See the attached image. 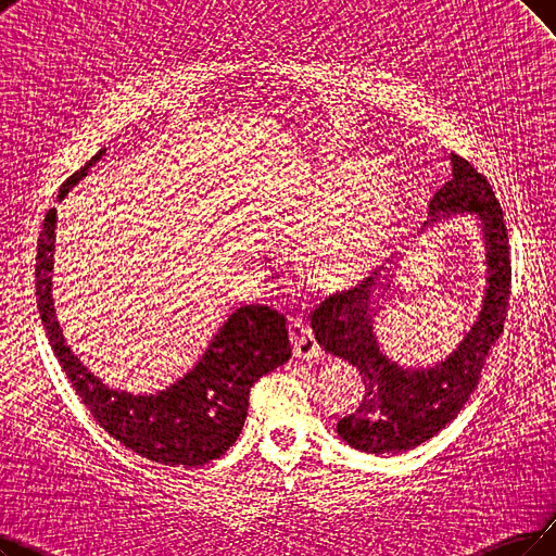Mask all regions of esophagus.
Returning a JSON list of instances; mask_svg holds the SVG:
<instances>
[{"instance_id": "obj_1", "label": "esophagus", "mask_w": 556, "mask_h": 556, "mask_svg": "<svg viewBox=\"0 0 556 556\" xmlns=\"http://www.w3.org/2000/svg\"><path fill=\"white\" fill-rule=\"evenodd\" d=\"M290 340L299 361H317L321 355V346L315 338L313 328H309L303 319H290Z\"/></svg>"}]
</instances>
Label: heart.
I'll return each mask as SVG.
<instances>
[{
    "label": "heart",
    "mask_w": 556,
    "mask_h": 556,
    "mask_svg": "<svg viewBox=\"0 0 556 556\" xmlns=\"http://www.w3.org/2000/svg\"><path fill=\"white\" fill-rule=\"evenodd\" d=\"M386 185L383 164L342 160L285 193L287 210L307 232L301 264L315 285L340 290L379 269L388 253V228L379 214L361 210Z\"/></svg>",
    "instance_id": "1"
}]
</instances>
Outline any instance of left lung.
<instances>
[{
	"instance_id": "1",
	"label": "left lung",
	"mask_w": 556,
	"mask_h": 556,
	"mask_svg": "<svg viewBox=\"0 0 556 556\" xmlns=\"http://www.w3.org/2000/svg\"><path fill=\"white\" fill-rule=\"evenodd\" d=\"M450 160L452 180L431 198L425 228L440 218L470 214L477 218L485 251L481 309L458 346L445 361L427 367L399 363L383 349L376 332V315L394 287L396 274L332 294L313 315L319 346L353 365L365 381L363 404L338 421V433L346 445L367 454H402L445 429L468 404L479 386L485 355L504 330L510 294L504 214L485 177L458 154Z\"/></svg>"
}]
</instances>
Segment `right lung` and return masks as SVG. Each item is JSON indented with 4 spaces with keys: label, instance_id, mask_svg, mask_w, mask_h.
Wrapping results in <instances>:
<instances>
[{
    "label": "right lung",
    "instance_id": "add662e5",
    "mask_svg": "<svg viewBox=\"0 0 556 556\" xmlns=\"http://www.w3.org/2000/svg\"><path fill=\"white\" fill-rule=\"evenodd\" d=\"M104 152L106 148L63 182L59 201ZM54 230L56 210H50L36 253L38 313L56 361L98 425L127 450L170 468H198L226 454L241 433L253 383L292 358L285 315L266 305L237 307L180 379L148 392L111 388L65 344L52 296Z\"/></svg>",
    "mask_w": 556,
    "mask_h": 556
}]
</instances>
